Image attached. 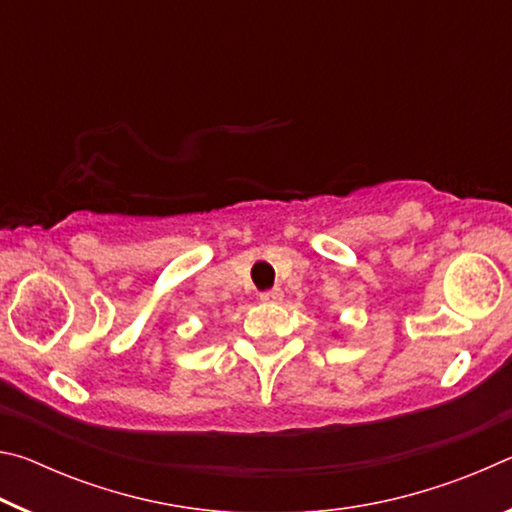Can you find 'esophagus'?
Listing matches in <instances>:
<instances>
[{"mask_svg": "<svg viewBox=\"0 0 512 512\" xmlns=\"http://www.w3.org/2000/svg\"><path fill=\"white\" fill-rule=\"evenodd\" d=\"M282 296H284V293L280 289H271V291L259 293V300H262V302H280Z\"/></svg>", "mask_w": 512, "mask_h": 512, "instance_id": "esophagus-1", "label": "esophagus"}]
</instances>
